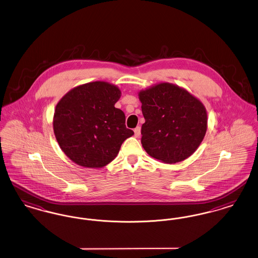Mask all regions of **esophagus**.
<instances>
[{
	"label": "esophagus",
	"mask_w": 258,
	"mask_h": 258,
	"mask_svg": "<svg viewBox=\"0 0 258 258\" xmlns=\"http://www.w3.org/2000/svg\"><path fill=\"white\" fill-rule=\"evenodd\" d=\"M134 132H135V137H139L140 133H141V127L140 126H136Z\"/></svg>",
	"instance_id": "34e87169"
}]
</instances>
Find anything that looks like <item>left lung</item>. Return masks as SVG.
Wrapping results in <instances>:
<instances>
[{
  "label": "left lung",
  "instance_id": "1",
  "mask_svg": "<svg viewBox=\"0 0 258 258\" xmlns=\"http://www.w3.org/2000/svg\"><path fill=\"white\" fill-rule=\"evenodd\" d=\"M145 123L141 143L148 154L165 163L191 156L207 131V112L200 100L170 83L139 93Z\"/></svg>",
  "mask_w": 258,
  "mask_h": 258
}]
</instances>
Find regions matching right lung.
Here are the masks:
<instances>
[{
  "label": "right lung",
  "instance_id": "right-lung-1",
  "mask_svg": "<svg viewBox=\"0 0 258 258\" xmlns=\"http://www.w3.org/2000/svg\"><path fill=\"white\" fill-rule=\"evenodd\" d=\"M120 97L119 88L96 81L74 88L58 102L54 134L62 152L78 165L105 166L134 135L124 124V113L114 106Z\"/></svg>",
  "mask_w": 258,
  "mask_h": 258
}]
</instances>
